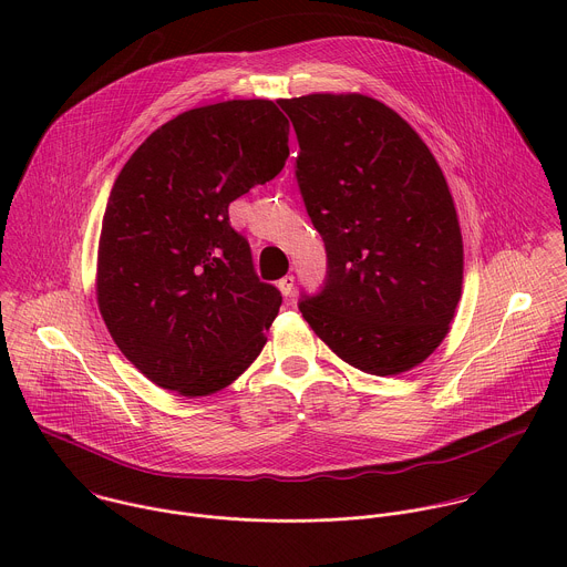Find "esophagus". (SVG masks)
<instances>
[{
	"mask_svg": "<svg viewBox=\"0 0 567 567\" xmlns=\"http://www.w3.org/2000/svg\"><path fill=\"white\" fill-rule=\"evenodd\" d=\"M278 289L282 291V296H291V291H293V276H285L282 280H278Z\"/></svg>",
	"mask_w": 567,
	"mask_h": 567,
	"instance_id": "34e87169",
	"label": "esophagus"
}]
</instances>
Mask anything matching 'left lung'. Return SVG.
<instances>
[{
	"mask_svg": "<svg viewBox=\"0 0 567 567\" xmlns=\"http://www.w3.org/2000/svg\"><path fill=\"white\" fill-rule=\"evenodd\" d=\"M300 154L296 179L326 241L328 276L298 302L346 363L377 377L420 365L462 296V233L442 168L420 134L363 94L280 99Z\"/></svg>",
	"mask_w": 567,
	"mask_h": 567,
	"instance_id": "obj_1",
	"label": "left lung"
}]
</instances>
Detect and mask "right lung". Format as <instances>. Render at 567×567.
Listing matches in <instances>:
<instances>
[{
    "instance_id": "add662e5",
    "label": "right lung",
    "mask_w": 567,
    "mask_h": 567,
    "mask_svg": "<svg viewBox=\"0 0 567 567\" xmlns=\"http://www.w3.org/2000/svg\"><path fill=\"white\" fill-rule=\"evenodd\" d=\"M287 143L274 101H226L154 130L118 173L99 241V309L158 388L213 394L262 352L282 296L260 282L228 204L285 168Z\"/></svg>"
}]
</instances>
